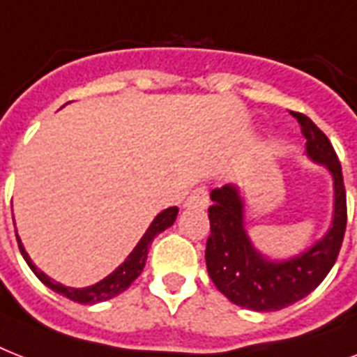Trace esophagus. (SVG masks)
Wrapping results in <instances>:
<instances>
[{
	"mask_svg": "<svg viewBox=\"0 0 357 357\" xmlns=\"http://www.w3.org/2000/svg\"><path fill=\"white\" fill-rule=\"evenodd\" d=\"M187 207H207L209 206V195L204 187H198L189 195L187 202H185Z\"/></svg>",
	"mask_w": 357,
	"mask_h": 357,
	"instance_id": "obj_1",
	"label": "esophagus"
}]
</instances>
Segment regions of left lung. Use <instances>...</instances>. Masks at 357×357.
<instances>
[{"mask_svg":"<svg viewBox=\"0 0 357 357\" xmlns=\"http://www.w3.org/2000/svg\"><path fill=\"white\" fill-rule=\"evenodd\" d=\"M293 116L305 137V155L324 165L333 178L332 228L324 237L289 259H268L244 229V202L237 185L211 190V235L206 246L209 278L229 302L259 313L283 310L315 291L332 271L347 229V192L337 153L305 114Z\"/></svg>","mask_w":357,"mask_h":357,"instance_id":"8db88e82","label":"left lung"}]
</instances>
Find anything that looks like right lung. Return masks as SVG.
I'll return each instance as SVG.
<instances>
[{"label":"right lung","mask_w":357,"mask_h":357,"mask_svg":"<svg viewBox=\"0 0 357 357\" xmlns=\"http://www.w3.org/2000/svg\"><path fill=\"white\" fill-rule=\"evenodd\" d=\"M176 217H178V207H168L165 211H161L153 218V222L150 224V228L146 229V234L142 235L137 246L133 248V252L128 255V259L123 261L122 265L109 274L107 278H103L102 282L94 283L91 287H83V289H75V287H66L63 283L55 282L50 276H46L44 272L38 271L36 265L31 261L29 254L25 252L24 244L18 238V248L24 255L25 263L29 265V268L35 272V276L40 280L46 287H50L55 293L63 294L66 298L74 300V302H79V304H98V302H103V300H111L114 296H119L120 293H123L126 289L131 285V283L140 276V272L146 265V257H148V250L151 246V241L157 237V235L165 231L167 228H170L174 222H176Z\"/></svg>","instance_id":"add662e5"}]
</instances>
